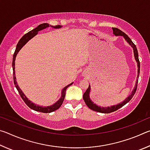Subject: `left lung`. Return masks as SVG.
Instances as JSON below:
<instances>
[{
  "instance_id": "left-lung-1",
  "label": "left lung",
  "mask_w": 150,
  "mask_h": 150,
  "mask_svg": "<svg viewBox=\"0 0 150 150\" xmlns=\"http://www.w3.org/2000/svg\"><path fill=\"white\" fill-rule=\"evenodd\" d=\"M112 30H113L114 35H116V36H118V35L123 36L124 38L125 39V40L127 42V43H128V44L130 45V46L133 48L134 58H135V59L137 62V64H138V77H138V79L139 75V70H140V63H139V61L138 59V50H137L136 45L134 44L130 38H129L128 35L125 34V33L123 32L122 31H121L120 30L116 28H112ZM138 79H137V80L136 81V85H135V86H134V89L132 91L130 95H129L128 97H127L126 99L123 101V102L118 103V105H116L107 106V107H101V106H100L96 105L95 103H94L93 102L92 100H91L90 98V92H91V85H89V86H88V87L87 89V91H85V93L83 94V99H84V101L85 102L86 105H87L88 107L90 109H91V110L96 111V112H102V113L112 112H115L116 110H117L118 109L120 108L121 107H122L124 105H125L126 103H128L129 101L132 99V98L133 97V96L134 95V94H135L136 89H137V85H138Z\"/></svg>"
}]
</instances>
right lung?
I'll use <instances>...</instances> for the list:
<instances>
[{
	"instance_id": "1",
	"label": "right lung",
	"mask_w": 150,
	"mask_h": 150,
	"mask_svg": "<svg viewBox=\"0 0 150 150\" xmlns=\"http://www.w3.org/2000/svg\"><path fill=\"white\" fill-rule=\"evenodd\" d=\"M48 27H51L52 28H55V29H59L61 28L62 27V26L61 25H57V26H51L49 24L47 23H44L42 24H40L39 26H38L35 28L33 29L31 31H30L29 32H28L27 34L24 35L22 37V38L19 40L18 43L17 44L16 50H15L14 54L13 55V59H12V69H13V76H14V83L15 85V87H16V89L18 91V93L20 94V96H21L22 99L24 101V103L26 104L27 106L30 107L32 110H34L35 111L38 112H44V113H50L52 112H54L55 110H57L61 106H62V103L63 102V100H64L65 96V92H66V89L69 87V86L71 85L73 83H70L69 85H68L63 88L62 91V95H61V97L59 100L56 101L54 105H50V106H40L38 105H35V103H33L31 100H29L28 98L26 95H24V93L22 92V90L20 89L19 86L17 85V82H16V76H15V60H16V57L18 54V53L19 52V51L22 49V47L26 44V43L29 41L30 40H31L32 38H34L35 35L38 34L39 31L40 30H42L44 29L47 28Z\"/></svg>"
}]
</instances>
